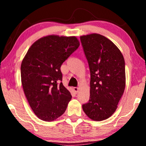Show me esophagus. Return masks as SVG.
<instances>
[{"label": "esophagus", "mask_w": 146, "mask_h": 146, "mask_svg": "<svg viewBox=\"0 0 146 146\" xmlns=\"http://www.w3.org/2000/svg\"><path fill=\"white\" fill-rule=\"evenodd\" d=\"M78 87H74L73 88V90H74V91H75L76 93H77L78 92Z\"/></svg>", "instance_id": "1"}]
</instances>
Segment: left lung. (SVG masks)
<instances>
[{
	"instance_id": "8db88e82",
	"label": "left lung",
	"mask_w": 146,
	"mask_h": 146,
	"mask_svg": "<svg viewBox=\"0 0 146 146\" xmlns=\"http://www.w3.org/2000/svg\"><path fill=\"white\" fill-rule=\"evenodd\" d=\"M80 41L90 71V91L83 110L90 119H108L117 108L125 86V61L110 40L98 34L83 36Z\"/></svg>"
}]
</instances>
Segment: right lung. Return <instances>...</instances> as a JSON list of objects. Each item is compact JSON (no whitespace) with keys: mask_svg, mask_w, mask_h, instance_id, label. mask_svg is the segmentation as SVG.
I'll list each match as a JSON object with an SVG mask.
<instances>
[{"mask_svg":"<svg viewBox=\"0 0 146 146\" xmlns=\"http://www.w3.org/2000/svg\"><path fill=\"white\" fill-rule=\"evenodd\" d=\"M79 46L75 36H48L34 43L22 61L24 92L40 119L50 122L66 110L72 97L61 82L63 75L60 68Z\"/></svg>","mask_w":146,"mask_h":146,"instance_id":"1","label":"right lung"}]
</instances>
